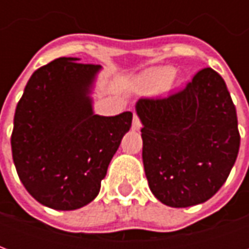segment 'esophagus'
<instances>
[{
	"instance_id": "1",
	"label": "esophagus",
	"mask_w": 249,
	"mask_h": 249,
	"mask_svg": "<svg viewBox=\"0 0 249 249\" xmlns=\"http://www.w3.org/2000/svg\"><path fill=\"white\" fill-rule=\"evenodd\" d=\"M132 129L133 130H140L141 129V123L140 119L137 116H133V123H132Z\"/></svg>"
}]
</instances>
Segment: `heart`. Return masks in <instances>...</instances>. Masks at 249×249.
I'll list each match as a JSON object with an SVG mask.
<instances>
[{
    "label": "heart",
    "instance_id": "heart-1",
    "mask_svg": "<svg viewBox=\"0 0 249 249\" xmlns=\"http://www.w3.org/2000/svg\"><path fill=\"white\" fill-rule=\"evenodd\" d=\"M176 74L173 66H155L148 69L135 80V89L144 94H155L164 90H171L175 84L172 78Z\"/></svg>",
    "mask_w": 249,
    "mask_h": 249
}]
</instances>
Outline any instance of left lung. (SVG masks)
<instances>
[{"label": "left lung", "mask_w": 249, "mask_h": 249, "mask_svg": "<svg viewBox=\"0 0 249 249\" xmlns=\"http://www.w3.org/2000/svg\"><path fill=\"white\" fill-rule=\"evenodd\" d=\"M136 113L155 197L173 208L212 197L225 183L240 146L236 108L223 77L205 68L169 97L140 98Z\"/></svg>", "instance_id": "8db88e82"}]
</instances>
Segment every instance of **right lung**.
<instances>
[{"label":"right lung","mask_w":249,"mask_h":249,"mask_svg":"<svg viewBox=\"0 0 249 249\" xmlns=\"http://www.w3.org/2000/svg\"><path fill=\"white\" fill-rule=\"evenodd\" d=\"M78 60L61 57L32 74L10 140L21 183L38 203L57 211L96 198L133 117L93 112L90 94L101 66Z\"/></svg>","instance_id":"right-lung-1"}]
</instances>
